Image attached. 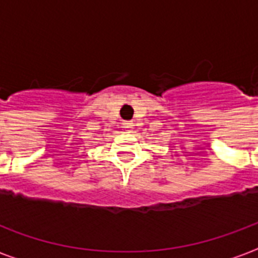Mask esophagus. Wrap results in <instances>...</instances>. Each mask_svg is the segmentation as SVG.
Listing matches in <instances>:
<instances>
[{
	"label": "esophagus",
	"mask_w": 258,
	"mask_h": 258,
	"mask_svg": "<svg viewBox=\"0 0 258 258\" xmlns=\"http://www.w3.org/2000/svg\"><path fill=\"white\" fill-rule=\"evenodd\" d=\"M121 124H123V127H124V128L127 130V131H131V130L134 128V123H133V121H123Z\"/></svg>",
	"instance_id": "34e87169"
}]
</instances>
